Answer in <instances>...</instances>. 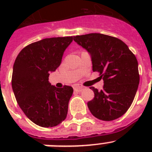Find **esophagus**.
I'll return each mask as SVG.
<instances>
[{
    "label": "esophagus",
    "mask_w": 152,
    "mask_h": 152,
    "mask_svg": "<svg viewBox=\"0 0 152 152\" xmlns=\"http://www.w3.org/2000/svg\"><path fill=\"white\" fill-rule=\"evenodd\" d=\"M82 86H79V85H75L74 86V91H81L83 90Z\"/></svg>",
    "instance_id": "esophagus-1"
}]
</instances>
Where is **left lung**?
Instances as JSON below:
<instances>
[{
  "label": "left lung",
  "instance_id": "8db88e82",
  "mask_svg": "<svg viewBox=\"0 0 152 152\" xmlns=\"http://www.w3.org/2000/svg\"><path fill=\"white\" fill-rule=\"evenodd\" d=\"M74 40L91 54L93 71L100 73L103 89L91 87L94 97L88 103L93 116L103 121L118 119L133 102L139 84L138 61L125 42L113 36L90 33Z\"/></svg>",
  "mask_w": 152,
  "mask_h": 152
}]
</instances>
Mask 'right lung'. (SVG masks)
I'll use <instances>...</instances> for the list:
<instances>
[{"label":"right lung","instance_id":"right-lung-1","mask_svg":"<svg viewBox=\"0 0 152 152\" xmlns=\"http://www.w3.org/2000/svg\"><path fill=\"white\" fill-rule=\"evenodd\" d=\"M73 36L46 38L24 47L14 61L12 88L18 105L31 121L49 128L59 125L68 114L73 88H57L49 82L51 72L61 62Z\"/></svg>","mask_w":152,"mask_h":152}]
</instances>
